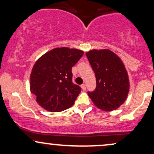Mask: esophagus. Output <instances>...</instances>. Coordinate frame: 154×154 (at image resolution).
Masks as SVG:
<instances>
[{
	"label": "esophagus",
	"instance_id": "esophagus-1",
	"mask_svg": "<svg viewBox=\"0 0 154 154\" xmlns=\"http://www.w3.org/2000/svg\"><path fill=\"white\" fill-rule=\"evenodd\" d=\"M81 88H82V91H85L86 90V85L85 84H82V85H81Z\"/></svg>",
	"mask_w": 154,
	"mask_h": 154
}]
</instances>
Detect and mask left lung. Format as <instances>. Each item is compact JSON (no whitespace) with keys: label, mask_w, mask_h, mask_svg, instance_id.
<instances>
[{"label":"left lung","mask_w":154,"mask_h":154,"mask_svg":"<svg viewBox=\"0 0 154 154\" xmlns=\"http://www.w3.org/2000/svg\"><path fill=\"white\" fill-rule=\"evenodd\" d=\"M95 72L96 88L88 92L93 103L103 111L118 109L128 97L130 82L125 65L117 55L109 49L86 53Z\"/></svg>","instance_id":"8db88e82"}]
</instances>
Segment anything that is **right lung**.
I'll return each mask as SVG.
<instances>
[{
    "label": "right lung",
    "instance_id": "obj_1",
    "mask_svg": "<svg viewBox=\"0 0 154 154\" xmlns=\"http://www.w3.org/2000/svg\"><path fill=\"white\" fill-rule=\"evenodd\" d=\"M83 54L78 49L56 48L35 62L30 75V91L40 106L59 112L73 106L81 88L72 82V68Z\"/></svg>",
    "mask_w": 154,
    "mask_h": 154
}]
</instances>
